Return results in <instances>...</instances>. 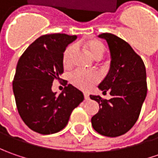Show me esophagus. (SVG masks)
<instances>
[{
  "label": "esophagus",
  "mask_w": 158,
  "mask_h": 158,
  "mask_svg": "<svg viewBox=\"0 0 158 158\" xmlns=\"http://www.w3.org/2000/svg\"><path fill=\"white\" fill-rule=\"evenodd\" d=\"M84 98H85V100H89V95L87 93H84Z\"/></svg>",
  "instance_id": "34e87169"
}]
</instances>
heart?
Returning a JSON list of instances; mask_svg holds the SVG:
<instances>
[{
  "label": "heart",
  "instance_id": "heart-1",
  "mask_svg": "<svg viewBox=\"0 0 158 158\" xmlns=\"http://www.w3.org/2000/svg\"><path fill=\"white\" fill-rule=\"evenodd\" d=\"M76 47H82L86 49L92 57L96 60H100L106 52V46L100 40L97 39L82 40L76 44ZM76 46L69 45L66 47L62 55V64L65 69H70L73 65V59L76 52ZM98 76L92 72H85L77 69L70 76V82L77 88L88 90L98 82Z\"/></svg>",
  "mask_w": 158,
  "mask_h": 158
}]
</instances>
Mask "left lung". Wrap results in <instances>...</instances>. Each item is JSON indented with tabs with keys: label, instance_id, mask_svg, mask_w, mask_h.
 <instances>
[{
	"label": "left lung",
	"instance_id": "obj_1",
	"mask_svg": "<svg viewBox=\"0 0 158 158\" xmlns=\"http://www.w3.org/2000/svg\"><path fill=\"white\" fill-rule=\"evenodd\" d=\"M111 53V66L106 77L98 85L103 93L110 92L107 100L90 95L99 105L91 118L95 130L102 135L117 137L135 124L147 95L146 69L142 58L125 40L111 33H102Z\"/></svg>",
	"mask_w": 158,
	"mask_h": 158
}]
</instances>
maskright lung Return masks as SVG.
Masks as SVG:
<instances>
[{"label":"right lung","mask_w":158,"mask_h":158,"mask_svg":"<svg viewBox=\"0 0 158 158\" xmlns=\"http://www.w3.org/2000/svg\"><path fill=\"white\" fill-rule=\"evenodd\" d=\"M76 35L46 34L40 37L22 54L13 80L17 111L23 121L41 135L57 133L67 126L72 111L83 101L81 90L69 84L56 96L53 80L63 73L62 55Z\"/></svg>","instance_id":"add662e5"}]
</instances>
